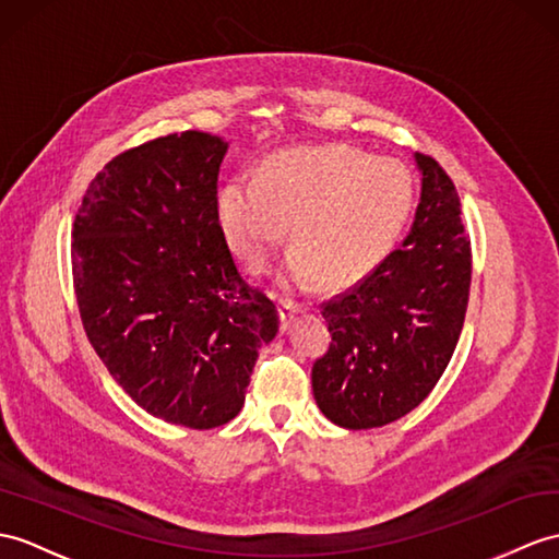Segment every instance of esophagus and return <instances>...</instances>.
<instances>
[{
    "label": "esophagus",
    "instance_id": "1",
    "mask_svg": "<svg viewBox=\"0 0 559 559\" xmlns=\"http://www.w3.org/2000/svg\"><path fill=\"white\" fill-rule=\"evenodd\" d=\"M302 305H297L293 300H281V331L290 329V321L300 314Z\"/></svg>",
    "mask_w": 559,
    "mask_h": 559
}]
</instances>
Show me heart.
Masks as SVG:
<instances>
[{"instance_id":"obj_1","label":"heart","mask_w":559,"mask_h":559,"mask_svg":"<svg viewBox=\"0 0 559 559\" xmlns=\"http://www.w3.org/2000/svg\"><path fill=\"white\" fill-rule=\"evenodd\" d=\"M414 206V180L397 159L349 145L300 147L264 162L257 178L236 176L218 194L228 248L262 269L288 238L285 283L347 288L391 254Z\"/></svg>"}]
</instances>
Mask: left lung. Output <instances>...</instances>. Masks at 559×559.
I'll list each match as a JSON object with an SVG mask.
<instances>
[{"label": "left lung", "instance_id": "obj_1", "mask_svg": "<svg viewBox=\"0 0 559 559\" xmlns=\"http://www.w3.org/2000/svg\"><path fill=\"white\" fill-rule=\"evenodd\" d=\"M414 159L421 198L407 238L321 305L331 345L314 361L311 388L323 417L353 431L421 405L455 353L469 302L472 245L455 183L436 159Z\"/></svg>", "mask_w": 559, "mask_h": 559}]
</instances>
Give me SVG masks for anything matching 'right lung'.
<instances>
[{
	"mask_svg": "<svg viewBox=\"0 0 559 559\" xmlns=\"http://www.w3.org/2000/svg\"><path fill=\"white\" fill-rule=\"evenodd\" d=\"M228 142L171 133L121 152L73 221L83 329L114 381L152 417L216 428L245 405L278 311L233 262L218 224Z\"/></svg>",
	"mask_w": 559,
	"mask_h": 559,
	"instance_id": "right-lung-1",
	"label": "right lung"
}]
</instances>
